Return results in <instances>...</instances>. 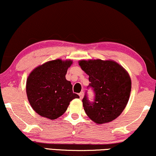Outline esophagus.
Here are the masks:
<instances>
[{"instance_id":"esophagus-1","label":"esophagus","mask_w":156,"mask_h":156,"mask_svg":"<svg viewBox=\"0 0 156 156\" xmlns=\"http://www.w3.org/2000/svg\"><path fill=\"white\" fill-rule=\"evenodd\" d=\"M83 96H84V92H83V91L80 92V94H79V96H80V99H82V98H83Z\"/></svg>"}]
</instances>
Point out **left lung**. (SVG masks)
<instances>
[{
    "mask_svg": "<svg viewBox=\"0 0 156 156\" xmlns=\"http://www.w3.org/2000/svg\"><path fill=\"white\" fill-rule=\"evenodd\" d=\"M78 64L88 76L89 86L95 93L94 102L90 103L86 96L82 101L88 117L98 125L117 119L130 96L132 81L128 72L112 60H81Z\"/></svg>",
    "mask_w": 156,
    "mask_h": 156,
    "instance_id": "8db88e82",
    "label": "left lung"
}]
</instances>
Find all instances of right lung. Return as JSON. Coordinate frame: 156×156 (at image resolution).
Segmentation results:
<instances>
[{
    "label": "right lung",
    "instance_id": "1",
    "mask_svg": "<svg viewBox=\"0 0 156 156\" xmlns=\"http://www.w3.org/2000/svg\"><path fill=\"white\" fill-rule=\"evenodd\" d=\"M72 64L71 60L57 59L40 65L29 73L26 85L27 98L41 117L58 119L66 112L73 99L79 98L73 93L71 83L66 78Z\"/></svg>",
    "mask_w": 156,
    "mask_h": 156
}]
</instances>
